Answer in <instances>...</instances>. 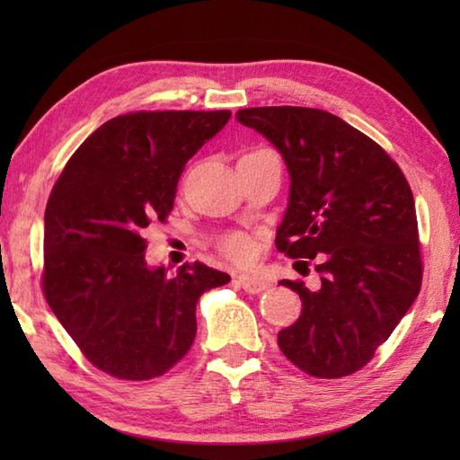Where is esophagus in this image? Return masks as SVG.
Masks as SVG:
<instances>
[{"mask_svg": "<svg viewBox=\"0 0 460 460\" xmlns=\"http://www.w3.org/2000/svg\"><path fill=\"white\" fill-rule=\"evenodd\" d=\"M237 282L247 292H252V295H257V292H262V290L269 288V282L265 279L255 277V275H239Z\"/></svg>", "mask_w": 460, "mask_h": 460, "instance_id": "34e87169", "label": "esophagus"}]
</instances>
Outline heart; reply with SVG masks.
Returning a JSON list of instances; mask_svg holds the SVG:
<instances>
[{"mask_svg":"<svg viewBox=\"0 0 460 460\" xmlns=\"http://www.w3.org/2000/svg\"><path fill=\"white\" fill-rule=\"evenodd\" d=\"M261 152L262 150L251 152V154H261ZM221 251L225 257H229L235 262H251L257 255L255 243H252V239L249 235H243V233H231V235L225 237L221 241Z\"/></svg>","mask_w":460,"mask_h":460,"instance_id":"obj_1","label":"heart"}]
</instances>
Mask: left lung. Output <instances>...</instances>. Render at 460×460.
<instances>
[{
  "label": "left lung",
  "instance_id": "obj_1",
  "mask_svg": "<svg viewBox=\"0 0 460 460\" xmlns=\"http://www.w3.org/2000/svg\"><path fill=\"white\" fill-rule=\"evenodd\" d=\"M235 119L265 136L287 164L288 208L277 249L318 261L314 290L279 282L302 300L298 320L279 332V348L314 377L354 374L421 288L411 188L381 146L326 111L261 106Z\"/></svg>",
  "mask_w": 460,
  "mask_h": 460
}]
</instances>
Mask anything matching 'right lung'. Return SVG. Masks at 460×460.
<instances>
[{"label":"right lung","mask_w":460,"mask_h":460,"mask_svg":"<svg viewBox=\"0 0 460 460\" xmlns=\"http://www.w3.org/2000/svg\"><path fill=\"white\" fill-rule=\"evenodd\" d=\"M229 119V111L116 116L58 175L45 209V298L106 374H165L193 344L199 296L231 280L203 262L170 277L146 262L142 237L150 221L168 217L183 165Z\"/></svg>","instance_id":"1"}]
</instances>
